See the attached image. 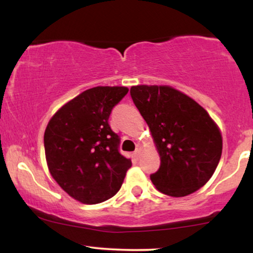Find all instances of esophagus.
I'll use <instances>...</instances> for the list:
<instances>
[{"instance_id":"esophagus-1","label":"esophagus","mask_w":253,"mask_h":253,"mask_svg":"<svg viewBox=\"0 0 253 253\" xmlns=\"http://www.w3.org/2000/svg\"><path fill=\"white\" fill-rule=\"evenodd\" d=\"M139 155H140V148H136V151L133 152V157L138 159V158H139Z\"/></svg>"}]
</instances>
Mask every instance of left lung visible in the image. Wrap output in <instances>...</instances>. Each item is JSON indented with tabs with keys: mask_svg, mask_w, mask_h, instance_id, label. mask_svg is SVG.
<instances>
[{
	"mask_svg": "<svg viewBox=\"0 0 253 253\" xmlns=\"http://www.w3.org/2000/svg\"><path fill=\"white\" fill-rule=\"evenodd\" d=\"M130 94L160 155V168L151 175L155 188L184 197L205 185L222 153V136L209 113L170 86L137 85Z\"/></svg>",
	"mask_w": 253,
	"mask_h": 253,
	"instance_id": "8db88e82",
	"label": "left lung"
}]
</instances>
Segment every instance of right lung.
Returning <instances> with one entry per match:
<instances>
[{"label": "right lung", "instance_id": "add662e5", "mask_svg": "<svg viewBox=\"0 0 253 253\" xmlns=\"http://www.w3.org/2000/svg\"><path fill=\"white\" fill-rule=\"evenodd\" d=\"M124 86H96L62 106L44 131L47 166L57 184L83 204H99L121 189L131 160L120 153L110 129L112 109L126 96Z\"/></svg>", "mask_w": 253, "mask_h": 253}]
</instances>
